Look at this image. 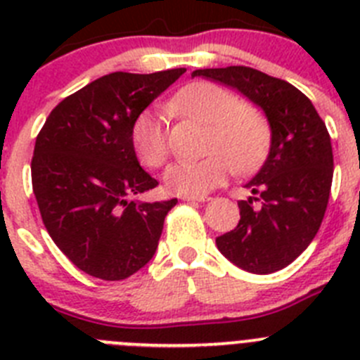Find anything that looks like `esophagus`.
Masks as SVG:
<instances>
[{"instance_id": "esophagus-1", "label": "esophagus", "mask_w": 360, "mask_h": 360, "mask_svg": "<svg viewBox=\"0 0 360 360\" xmlns=\"http://www.w3.org/2000/svg\"><path fill=\"white\" fill-rule=\"evenodd\" d=\"M184 202H209V196L205 195H184L182 196Z\"/></svg>"}]
</instances>
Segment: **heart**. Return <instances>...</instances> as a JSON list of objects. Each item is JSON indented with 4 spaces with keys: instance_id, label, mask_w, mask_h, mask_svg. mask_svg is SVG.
I'll return each mask as SVG.
<instances>
[{
    "instance_id": "heart-1",
    "label": "heart",
    "mask_w": 360,
    "mask_h": 360,
    "mask_svg": "<svg viewBox=\"0 0 360 360\" xmlns=\"http://www.w3.org/2000/svg\"><path fill=\"white\" fill-rule=\"evenodd\" d=\"M180 115L207 124L205 149L200 160H178L167 167L164 184L176 195H203L224 182L236 167L249 171L265 157L270 128L262 110L211 81L184 86L169 103ZM131 146L148 167H160L169 157L165 124L158 113L144 110L131 124Z\"/></svg>"
}]
</instances>
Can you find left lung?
<instances>
[{
  "instance_id": "left-lung-1",
  "label": "left lung",
  "mask_w": 360,
  "mask_h": 360,
  "mask_svg": "<svg viewBox=\"0 0 360 360\" xmlns=\"http://www.w3.org/2000/svg\"><path fill=\"white\" fill-rule=\"evenodd\" d=\"M193 77L236 88L269 119V157L245 186L252 196L238 202L240 224L216 238V245L240 269L272 274L290 265L321 227L333 178L328 129L303 91L259 70L205 68Z\"/></svg>"
}]
</instances>
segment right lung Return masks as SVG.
<instances>
[{
	"label": "right lung",
	"instance_id": "right-lung-1",
	"mask_svg": "<svg viewBox=\"0 0 360 360\" xmlns=\"http://www.w3.org/2000/svg\"><path fill=\"white\" fill-rule=\"evenodd\" d=\"M186 68L115 72L57 104L36 139L32 189L53 243L73 265L104 281L129 278L158 247L178 200L139 202L155 189L131 146L139 113Z\"/></svg>",
	"mask_w": 360,
	"mask_h": 360
}]
</instances>
